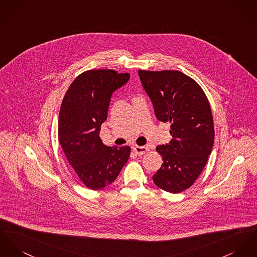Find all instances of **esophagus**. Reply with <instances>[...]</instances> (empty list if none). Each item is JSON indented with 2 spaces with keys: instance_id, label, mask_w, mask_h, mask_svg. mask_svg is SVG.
<instances>
[{
  "instance_id": "34e87169",
  "label": "esophagus",
  "mask_w": 257,
  "mask_h": 257,
  "mask_svg": "<svg viewBox=\"0 0 257 257\" xmlns=\"http://www.w3.org/2000/svg\"><path fill=\"white\" fill-rule=\"evenodd\" d=\"M133 151L139 155V156H142V155H144L145 153H147L148 151H149V149H148V147H139V146H135V147H133Z\"/></svg>"
}]
</instances>
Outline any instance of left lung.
Listing matches in <instances>:
<instances>
[{
  "mask_svg": "<svg viewBox=\"0 0 257 257\" xmlns=\"http://www.w3.org/2000/svg\"><path fill=\"white\" fill-rule=\"evenodd\" d=\"M138 73L156 117L171 124V141L157 147L163 163L153 176L154 183L166 192L181 193L195 183L213 148L208 99L195 80L177 70Z\"/></svg>",
  "mask_w": 257,
  "mask_h": 257,
  "instance_id": "8db88e82",
  "label": "left lung"
}]
</instances>
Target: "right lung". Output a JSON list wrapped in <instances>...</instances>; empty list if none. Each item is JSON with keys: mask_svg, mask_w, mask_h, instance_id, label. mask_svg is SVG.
I'll return each instance as SVG.
<instances>
[{"mask_svg": "<svg viewBox=\"0 0 257 257\" xmlns=\"http://www.w3.org/2000/svg\"><path fill=\"white\" fill-rule=\"evenodd\" d=\"M130 78L112 69L85 71L68 88L59 111V141L80 181L100 190L118 176L131 149L107 147L99 138L112 94Z\"/></svg>", "mask_w": 257, "mask_h": 257, "instance_id": "obj_1", "label": "right lung"}]
</instances>
